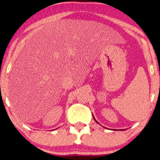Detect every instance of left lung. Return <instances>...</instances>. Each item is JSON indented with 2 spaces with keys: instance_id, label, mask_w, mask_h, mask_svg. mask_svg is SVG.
Segmentation results:
<instances>
[{
  "instance_id": "left-lung-1",
  "label": "left lung",
  "mask_w": 160,
  "mask_h": 160,
  "mask_svg": "<svg viewBox=\"0 0 160 160\" xmlns=\"http://www.w3.org/2000/svg\"><path fill=\"white\" fill-rule=\"evenodd\" d=\"M93 119H94V120H95V121L96 122H97V123H98V122L97 121H96V119H95V117H94V116H93ZM98 124H99V123H98Z\"/></svg>"
}]
</instances>
